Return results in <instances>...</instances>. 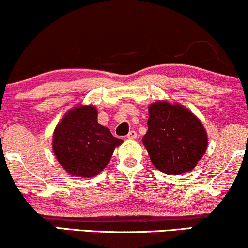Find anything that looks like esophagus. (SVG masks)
<instances>
[{
  "instance_id": "esophagus-1",
  "label": "esophagus",
  "mask_w": 248,
  "mask_h": 248,
  "mask_svg": "<svg viewBox=\"0 0 248 248\" xmlns=\"http://www.w3.org/2000/svg\"><path fill=\"white\" fill-rule=\"evenodd\" d=\"M136 138H138V133H136L135 130H130V132L128 133V135H127L128 140H134V139H136Z\"/></svg>"
}]
</instances>
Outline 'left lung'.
Here are the masks:
<instances>
[{
	"instance_id": "8db88e82",
	"label": "left lung",
	"mask_w": 248,
	"mask_h": 248,
	"mask_svg": "<svg viewBox=\"0 0 248 248\" xmlns=\"http://www.w3.org/2000/svg\"><path fill=\"white\" fill-rule=\"evenodd\" d=\"M150 161L167 175L195 168L207 147L202 122L181 105L157 101L149 106L148 132L142 138Z\"/></svg>"
}]
</instances>
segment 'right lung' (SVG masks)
I'll list each match as a JSON object with an SVG mask.
<instances>
[{"label": "right lung", "instance_id": "add662e5", "mask_svg": "<svg viewBox=\"0 0 248 248\" xmlns=\"http://www.w3.org/2000/svg\"><path fill=\"white\" fill-rule=\"evenodd\" d=\"M122 143L98 124L94 106H78L62 118L53 133L57 160L72 176L93 177L107 166L114 148Z\"/></svg>", "mask_w": 248, "mask_h": 248}]
</instances>
